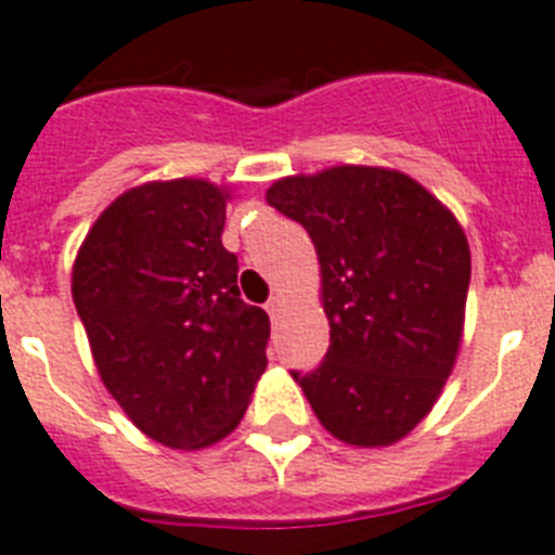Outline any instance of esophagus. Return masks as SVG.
Segmentation results:
<instances>
[{
  "instance_id": "esophagus-1",
  "label": "esophagus",
  "mask_w": 555,
  "mask_h": 555,
  "mask_svg": "<svg viewBox=\"0 0 555 555\" xmlns=\"http://www.w3.org/2000/svg\"><path fill=\"white\" fill-rule=\"evenodd\" d=\"M264 310H268L270 319L276 321L279 315H282V310H285V296H273V299H270L268 305H264Z\"/></svg>"
}]
</instances>
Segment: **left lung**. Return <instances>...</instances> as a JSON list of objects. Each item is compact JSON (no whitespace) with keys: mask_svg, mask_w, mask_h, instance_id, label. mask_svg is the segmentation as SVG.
Here are the masks:
<instances>
[{"mask_svg":"<svg viewBox=\"0 0 555 555\" xmlns=\"http://www.w3.org/2000/svg\"><path fill=\"white\" fill-rule=\"evenodd\" d=\"M264 199L313 240L330 321L321 366L293 380L341 443H398L457 361L472 279L463 225L417 180L384 166L282 177Z\"/></svg>","mask_w":555,"mask_h":555,"instance_id":"1","label":"left lung"}]
</instances>
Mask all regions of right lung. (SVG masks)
<instances>
[{
	"label": "right lung",
	"mask_w": 555,
	"mask_h": 555,
	"mask_svg": "<svg viewBox=\"0 0 555 555\" xmlns=\"http://www.w3.org/2000/svg\"><path fill=\"white\" fill-rule=\"evenodd\" d=\"M231 191L199 177L124 191L83 236L73 301L98 375L143 435L191 451L240 426L268 366L270 319L222 248Z\"/></svg>",
	"instance_id": "1"
}]
</instances>
